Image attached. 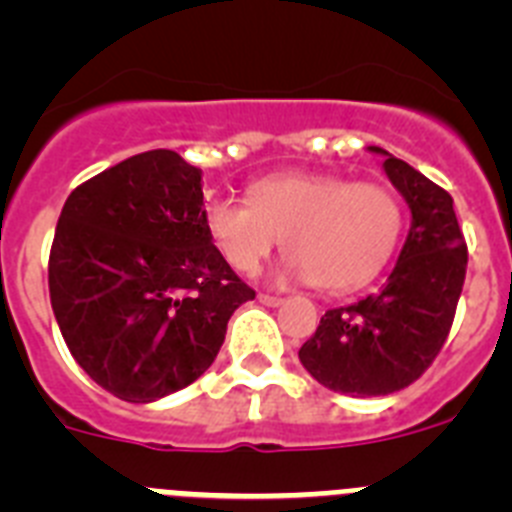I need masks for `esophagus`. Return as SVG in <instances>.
<instances>
[{"label": "esophagus", "mask_w": 512, "mask_h": 512, "mask_svg": "<svg viewBox=\"0 0 512 512\" xmlns=\"http://www.w3.org/2000/svg\"><path fill=\"white\" fill-rule=\"evenodd\" d=\"M259 302H264V305H269V307H279V305H282V302H284V297L269 295V292H261Z\"/></svg>", "instance_id": "34e87169"}]
</instances>
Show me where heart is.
Wrapping results in <instances>:
<instances>
[{
  "label": "heart",
  "mask_w": 512,
  "mask_h": 512,
  "mask_svg": "<svg viewBox=\"0 0 512 512\" xmlns=\"http://www.w3.org/2000/svg\"><path fill=\"white\" fill-rule=\"evenodd\" d=\"M205 228L241 274H256L284 235L289 274L323 292H346L390 261L402 233V207L382 184L289 171L251 184L246 205L210 202Z\"/></svg>",
  "instance_id": "heart-1"
}]
</instances>
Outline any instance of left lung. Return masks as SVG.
Segmentation results:
<instances>
[{
    "mask_svg": "<svg viewBox=\"0 0 512 512\" xmlns=\"http://www.w3.org/2000/svg\"><path fill=\"white\" fill-rule=\"evenodd\" d=\"M384 153V171L413 212L390 279L356 305L320 318L300 361L323 387L351 397L392 395L441 354L467 277V241L454 200L413 166Z\"/></svg>",
    "mask_w": 512,
    "mask_h": 512,
    "instance_id": "8db88e82",
    "label": "left lung"
}]
</instances>
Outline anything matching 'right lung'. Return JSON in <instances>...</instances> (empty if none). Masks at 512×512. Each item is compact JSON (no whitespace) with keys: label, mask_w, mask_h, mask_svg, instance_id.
I'll list each match as a JSON object with an SVG mask.
<instances>
[{"label":"right lung","mask_w":512,"mask_h":512,"mask_svg":"<svg viewBox=\"0 0 512 512\" xmlns=\"http://www.w3.org/2000/svg\"><path fill=\"white\" fill-rule=\"evenodd\" d=\"M48 289L76 364L128 402L202 377L230 315L256 297L207 233L200 169L166 148L125 158L69 194Z\"/></svg>","instance_id":"obj_1"}]
</instances>
